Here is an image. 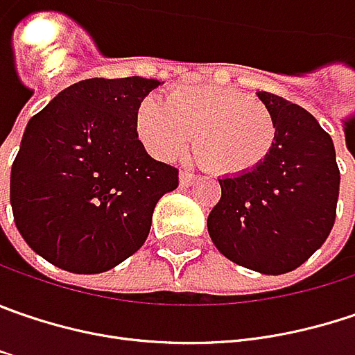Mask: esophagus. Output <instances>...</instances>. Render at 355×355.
Instances as JSON below:
<instances>
[{
    "mask_svg": "<svg viewBox=\"0 0 355 355\" xmlns=\"http://www.w3.org/2000/svg\"><path fill=\"white\" fill-rule=\"evenodd\" d=\"M178 180H180V187H191V184L197 180V177H195L193 173H189V171H182V173L178 175Z\"/></svg>",
    "mask_w": 355,
    "mask_h": 355,
    "instance_id": "1",
    "label": "esophagus"
}]
</instances>
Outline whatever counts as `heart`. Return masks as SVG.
Segmentation results:
<instances>
[{"label": "heart", "instance_id": "b5f03b06", "mask_svg": "<svg viewBox=\"0 0 355 355\" xmlns=\"http://www.w3.org/2000/svg\"><path fill=\"white\" fill-rule=\"evenodd\" d=\"M136 135L160 160L187 153L195 135L197 158L213 173L237 177L269 157L277 124L267 104L219 86H187L164 96V104L144 98L135 116Z\"/></svg>", "mask_w": 355, "mask_h": 355}]
</instances>
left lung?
Listing matches in <instances>:
<instances>
[{
    "mask_svg": "<svg viewBox=\"0 0 355 355\" xmlns=\"http://www.w3.org/2000/svg\"><path fill=\"white\" fill-rule=\"evenodd\" d=\"M277 124L269 157L251 173L219 178L207 227L220 253L265 275L297 269L336 220L340 168L331 136L282 96L257 92Z\"/></svg>",
    "mask_w": 355,
    "mask_h": 355,
    "instance_id": "left-lung-1",
    "label": "left lung"
}]
</instances>
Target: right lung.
<instances>
[{"instance_id":"add662e5","label":"right lung","mask_w":355,"mask_h":355,"mask_svg":"<svg viewBox=\"0 0 355 355\" xmlns=\"http://www.w3.org/2000/svg\"><path fill=\"white\" fill-rule=\"evenodd\" d=\"M153 78H90L32 116L11 164L13 220L37 255L70 273H104L148 237L178 171L138 140V104Z\"/></svg>"}]
</instances>
